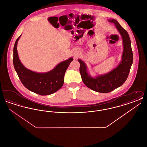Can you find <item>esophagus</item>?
Returning a JSON list of instances; mask_svg holds the SVG:
<instances>
[{"label": "esophagus", "instance_id": "34e87169", "mask_svg": "<svg viewBox=\"0 0 147 147\" xmlns=\"http://www.w3.org/2000/svg\"><path fill=\"white\" fill-rule=\"evenodd\" d=\"M78 54V53L77 52H76V53H74V56H77Z\"/></svg>", "mask_w": 147, "mask_h": 147}]
</instances>
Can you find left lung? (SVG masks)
<instances>
[{
	"instance_id": "8db88e82",
	"label": "left lung",
	"mask_w": 147,
	"mask_h": 147,
	"mask_svg": "<svg viewBox=\"0 0 147 147\" xmlns=\"http://www.w3.org/2000/svg\"><path fill=\"white\" fill-rule=\"evenodd\" d=\"M109 21L115 25L123 40V52L119 65L109 73L94 78L88 74L85 63L78 59L80 63L79 71L84 84L91 90L101 93L110 92L123 85L128 78L133 63V52L128 32L117 21L111 19Z\"/></svg>"
}]
</instances>
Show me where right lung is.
<instances>
[{"label":"right lung","mask_w":147,"mask_h":147,"mask_svg":"<svg viewBox=\"0 0 147 147\" xmlns=\"http://www.w3.org/2000/svg\"><path fill=\"white\" fill-rule=\"evenodd\" d=\"M20 37L21 35L14 45L13 64L22 84L29 90L40 95H49L58 91L63 86L65 73L73 58L59 63L49 72L39 73L29 70L21 63L18 54L17 44Z\"/></svg>","instance_id":"add662e5"}]
</instances>
